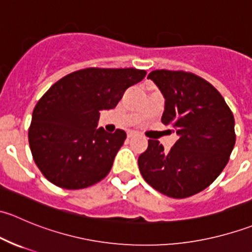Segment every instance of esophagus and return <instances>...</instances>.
Returning a JSON list of instances; mask_svg holds the SVG:
<instances>
[{
	"instance_id": "obj_1",
	"label": "esophagus",
	"mask_w": 252,
	"mask_h": 252,
	"mask_svg": "<svg viewBox=\"0 0 252 252\" xmlns=\"http://www.w3.org/2000/svg\"><path fill=\"white\" fill-rule=\"evenodd\" d=\"M136 133L135 131H129L128 133V138H133V136H135Z\"/></svg>"
}]
</instances>
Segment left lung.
<instances>
[{
	"mask_svg": "<svg viewBox=\"0 0 252 252\" xmlns=\"http://www.w3.org/2000/svg\"><path fill=\"white\" fill-rule=\"evenodd\" d=\"M151 79L164 97L162 123L172 126L178 140L168 152L149 140L139 156L145 182L173 199L202 191L220 174L235 145L234 116L220 91L208 81L183 70H152Z\"/></svg>",
	"mask_w": 252,
	"mask_h": 252,
	"instance_id": "obj_1",
	"label": "left lung"
}]
</instances>
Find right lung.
Segmentation results:
<instances>
[{
    "mask_svg": "<svg viewBox=\"0 0 252 252\" xmlns=\"http://www.w3.org/2000/svg\"><path fill=\"white\" fill-rule=\"evenodd\" d=\"M145 75L135 68H85L48 89L32 111L28 134L32 158L47 180L77 190L110 173L126 134L97 128L100 111L116 107Z\"/></svg>",
    "mask_w": 252,
    "mask_h": 252,
    "instance_id": "right-lung-1",
    "label": "right lung"
}]
</instances>
